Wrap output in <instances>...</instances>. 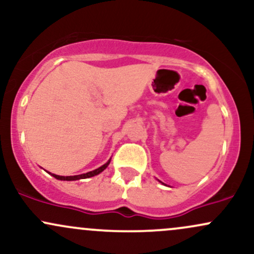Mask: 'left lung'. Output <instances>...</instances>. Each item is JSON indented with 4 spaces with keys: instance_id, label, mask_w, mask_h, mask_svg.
<instances>
[{
    "instance_id": "obj_1",
    "label": "left lung",
    "mask_w": 254,
    "mask_h": 254,
    "mask_svg": "<svg viewBox=\"0 0 254 254\" xmlns=\"http://www.w3.org/2000/svg\"><path fill=\"white\" fill-rule=\"evenodd\" d=\"M162 184H164V183H162Z\"/></svg>"
}]
</instances>
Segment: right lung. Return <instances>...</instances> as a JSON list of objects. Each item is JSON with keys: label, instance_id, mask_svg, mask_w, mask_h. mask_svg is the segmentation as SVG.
I'll list each match as a JSON object with an SVG mask.
<instances>
[{"label": "right lung", "instance_id": "1", "mask_svg": "<svg viewBox=\"0 0 254 254\" xmlns=\"http://www.w3.org/2000/svg\"><path fill=\"white\" fill-rule=\"evenodd\" d=\"M110 162H111V159L109 160V161L106 162V164L101 166V167L97 168V170L87 172V173H83V174H78V176H68V177H64V176H57V174H52V173H50V172H49V173H50L52 177L56 178V179H58V180H66V182H72V180H80V179H87V178L94 177V176H98V174H100L101 172H103V171L105 170V168H106L107 166L110 165Z\"/></svg>", "mask_w": 254, "mask_h": 254}]
</instances>
